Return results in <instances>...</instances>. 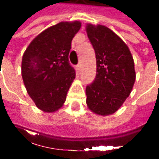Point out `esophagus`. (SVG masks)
<instances>
[{"label": "esophagus", "instance_id": "1", "mask_svg": "<svg viewBox=\"0 0 159 159\" xmlns=\"http://www.w3.org/2000/svg\"><path fill=\"white\" fill-rule=\"evenodd\" d=\"M80 67H81V64H78L77 66H76V68H77L78 71H80Z\"/></svg>", "mask_w": 159, "mask_h": 159}]
</instances>
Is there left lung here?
<instances>
[{"label": "left lung", "instance_id": "left-lung-1", "mask_svg": "<svg viewBox=\"0 0 159 159\" xmlns=\"http://www.w3.org/2000/svg\"><path fill=\"white\" fill-rule=\"evenodd\" d=\"M87 33L96 57V77L86 88L87 107L100 116L112 115L131 93L134 60L126 43L110 29L87 24Z\"/></svg>", "mask_w": 159, "mask_h": 159}]
</instances>
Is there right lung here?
<instances>
[{
    "mask_svg": "<svg viewBox=\"0 0 159 159\" xmlns=\"http://www.w3.org/2000/svg\"><path fill=\"white\" fill-rule=\"evenodd\" d=\"M80 27V22L75 21L48 28L33 39L22 56L23 83L43 111H57L66 102L76 75L68 56L72 38Z\"/></svg>",
    "mask_w": 159,
    "mask_h": 159,
    "instance_id": "right-lung-1",
    "label": "right lung"
}]
</instances>
